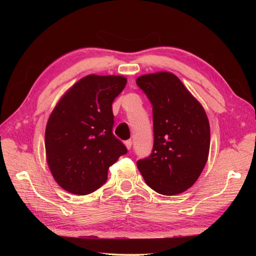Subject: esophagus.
<instances>
[{
  "label": "esophagus",
  "mask_w": 256,
  "mask_h": 256,
  "mask_svg": "<svg viewBox=\"0 0 256 256\" xmlns=\"http://www.w3.org/2000/svg\"><path fill=\"white\" fill-rule=\"evenodd\" d=\"M124 144H125V146H126L128 150L131 149V146H132V141L131 140H126V141L124 142Z\"/></svg>",
  "instance_id": "obj_1"
}]
</instances>
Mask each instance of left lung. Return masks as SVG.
Returning <instances> with one entry per match:
<instances>
[{
	"label": "left lung",
	"mask_w": 256,
	"mask_h": 256,
	"mask_svg": "<svg viewBox=\"0 0 256 256\" xmlns=\"http://www.w3.org/2000/svg\"><path fill=\"white\" fill-rule=\"evenodd\" d=\"M136 84L152 104L154 148L136 162L146 185L162 196L188 190L200 177L210 149L204 108L170 72L138 76Z\"/></svg>",
	"instance_id": "1"
}]
</instances>
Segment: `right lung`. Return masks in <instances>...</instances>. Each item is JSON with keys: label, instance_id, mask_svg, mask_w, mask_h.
<instances>
[{"label": "right lung", "instance_id": "add662e5", "mask_svg": "<svg viewBox=\"0 0 256 256\" xmlns=\"http://www.w3.org/2000/svg\"><path fill=\"white\" fill-rule=\"evenodd\" d=\"M126 78L89 74L63 94L45 131L46 160L60 188L86 196L106 183L108 168L128 149L112 136V104Z\"/></svg>", "mask_w": 256, "mask_h": 256}]
</instances>
